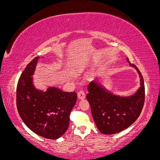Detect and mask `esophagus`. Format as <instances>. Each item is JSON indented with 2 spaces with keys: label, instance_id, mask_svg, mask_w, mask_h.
<instances>
[{
  "label": "esophagus",
  "instance_id": "34e87169",
  "mask_svg": "<svg viewBox=\"0 0 160 160\" xmlns=\"http://www.w3.org/2000/svg\"><path fill=\"white\" fill-rule=\"evenodd\" d=\"M77 97L78 99H84V98H85V93L84 92L83 90H80L79 92H78L77 93Z\"/></svg>",
  "mask_w": 160,
  "mask_h": 160
}]
</instances>
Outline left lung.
I'll return each instance as SVG.
<instances>
[{"label":"left lung","mask_w":160,"mask_h":160,"mask_svg":"<svg viewBox=\"0 0 160 160\" xmlns=\"http://www.w3.org/2000/svg\"><path fill=\"white\" fill-rule=\"evenodd\" d=\"M127 62L136 70L140 78V87L135 93L128 96L116 95L106 88L96 78L89 83L87 99L96 126L102 134L111 135L129 128L141 114L145 100L143 76L138 68Z\"/></svg>","instance_id":"obj_1"}]
</instances>
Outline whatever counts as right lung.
<instances>
[{
	"mask_svg": "<svg viewBox=\"0 0 160 160\" xmlns=\"http://www.w3.org/2000/svg\"><path fill=\"white\" fill-rule=\"evenodd\" d=\"M40 58H35L21 74L17 87V107L21 119L30 130L41 137L55 140L68 128L70 113L77 95L54 87L36 88L32 76Z\"/></svg>",
	"mask_w": 160,
	"mask_h": 160,
	"instance_id": "1",
	"label": "right lung"
}]
</instances>
